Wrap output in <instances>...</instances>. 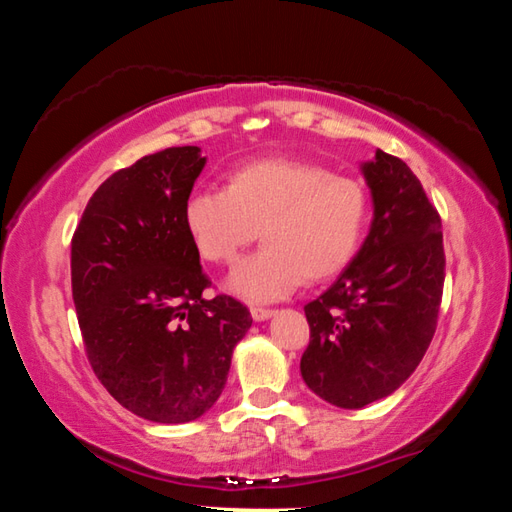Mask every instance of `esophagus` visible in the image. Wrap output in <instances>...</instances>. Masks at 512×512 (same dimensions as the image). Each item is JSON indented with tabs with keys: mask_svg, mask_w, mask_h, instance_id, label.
I'll return each mask as SVG.
<instances>
[{
	"mask_svg": "<svg viewBox=\"0 0 512 512\" xmlns=\"http://www.w3.org/2000/svg\"><path fill=\"white\" fill-rule=\"evenodd\" d=\"M273 314H275V311L273 309H266V307H253V309H250V316H253L257 323H262V320H268Z\"/></svg>",
	"mask_w": 512,
	"mask_h": 512,
	"instance_id": "obj_1",
	"label": "esophagus"
}]
</instances>
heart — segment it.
I'll list each match as a JSON object with an SVG mask.
<instances>
[{
	"label": "heart",
	"mask_w": 512,
	"mask_h": 512,
	"mask_svg": "<svg viewBox=\"0 0 512 512\" xmlns=\"http://www.w3.org/2000/svg\"><path fill=\"white\" fill-rule=\"evenodd\" d=\"M370 219L368 189L323 164L271 158L241 164L225 189L187 196L185 230L207 262L230 264L255 239L264 248L232 268L225 287L248 302L287 298L302 280L348 266Z\"/></svg>",
	"instance_id": "heart-1"
}]
</instances>
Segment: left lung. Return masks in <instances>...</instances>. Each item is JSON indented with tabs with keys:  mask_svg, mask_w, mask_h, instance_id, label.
Listing matches in <instances>:
<instances>
[{
	"mask_svg": "<svg viewBox=\"0 0 512 512\" xmlns=\"http://www.w3.org/2000/svg\"><path fill=\"white\" fill-rule=\"evenodd\" d=\"M359 169L372 198L368 237L305 305L311 339L300 359L309 391L339 409L384 400L413 375L445 284L440 216L415 173L381 149Z\"/></svg>",
	"mask_w": 512,
	"mask_h": 512,
	"instance_id": "obj_1",
	"label": "left lung"
}]
</instances>
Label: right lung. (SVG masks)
I'll list each match as a JSON object with an SVG mask.
<instances>
[{
    "instance_id": "1",
    "label": "right lung",
    "mask_w": 512,
    "mask_h": 512,
    "mask_svg": "<svg viewBox=\"0 0 512 512\" xmlns=\"http://www.w3.org/2000/svg\"><path fill=\"white\" fill-rule=\"evenodd\" d=\"M207 158L198 146L144 155L92 194L72 239V293L94 375L144 420H198L219 400L253 325L207 277L183 207Z\"/></svg>"
}]
</instances>
